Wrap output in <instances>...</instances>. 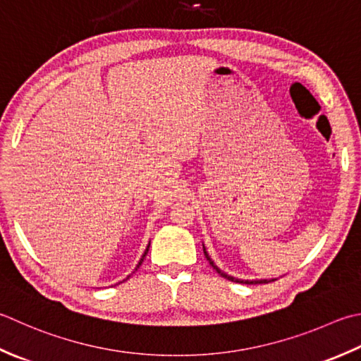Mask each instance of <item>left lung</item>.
Segmentation results:
<instances>
[{
    "label": "left lung",
    "mask_w": 361,
    "mask_h": 361,
    "mask_svg": "<svg viewBox=\"0 0 361 361\" xmlns=\"http://www.w3.org/2000/svg\"><path fill=\"white\" fill-rule=\"evenodd\" d=\"M203 253H204V257H207V259L209 261V264L214 267V269L222 275L224 279H227V280H231V281H236V283H245V285H258V283H269V281H275V279H272V280H252V281H249V280H238V279H235V277H231V275H227V274H224L222 271H219L217 269V266H214V263L213 261H211V258L208 257V253H207V250H204V247H203Z\"/></svg>",
    "instance_id": "left-lung-1"
}]
</instances>
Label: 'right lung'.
<instances>
[{
    "mask_svg": "<svg viewBox=\"0 0 361 361\" xmlns=\"http://www.w3.org/2000/svg\"><path fill=\"white\" fill-rule=\"evenodd\" d=\"M148 247H150V244H148V245H147V249H145V252H144V255H142V258H140V261H139V264H137V267H139L140 264H142V261H144L145 255H147V253H148ZM137 267H136V271H137ZM128 277H130V275H128ZM128 277H126V279H128ZM123 281H125V280H123Z\"/></svg>",
    "mask_w": 361,
    "mask_h": 361,
    "instance_id": "add662e5",
    "label": "right lung"
}]
</instances>
